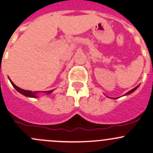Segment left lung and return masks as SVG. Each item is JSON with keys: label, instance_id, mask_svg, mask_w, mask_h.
<instances>
[{"label": "left lung", "instance_id": "8db88e82", "mask_svg": "<svg viewBox=\"0 0 153 153\" xmlns=\"http://www.w3.org/2000/svg\"><path fill=\"white\" fill-rule=\"evenodd\" d=\"M138 85L137 86V87H135V88H133V89H132L131 91H129V92H127V94H125V95H128V94H131V93H133V91H135V90H136V88H138Z\"/></svg>", "mask_w": 153, "mask_h": 153}]
</instances>
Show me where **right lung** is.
<instances>
[{
  "instance_id": "add662e5",
  "label": "right lung",
  "mask_w": 153,
  "mask_h": 153,
  "mask_svg": "<svg viewBox=\"0 0 153 153\" xmlns=\"http://www.w3.org/2000/svg\"><path fill=\"white\" fill-rule=\"evenodd\" d=\"M9 80H10L11 83H12V86H13L14 88H15V89L17 90V91H18L19 93H20L21 94H23V95L26 96V97H33V98H36L37 97V94L39 92H43V91H26V90H23V89H21V88H20L18 86L15 85V84H14L13 82H12V81H11V79H9ZM53 91V90H51V91H44L45 93H46V94H51V92Z\"/></svg>"
}]
</instances>
